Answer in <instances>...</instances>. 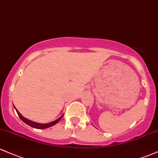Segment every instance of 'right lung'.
I'll list each match as a JSON object with an SVG mask.
<instances>
[{"label":"right lung","instance_id":"add662e5","mask_svg":"<svg viewBox=\"0 0 158 158\" xmlns=\"http://www.w3.org/2000/svg\"><path fill=\"white\" fill-rule=\"evenodd\" d=\"M13 107H14V108H15V109H16V112H17L19 117V118H20V119L23 120V121L24 122V123H26V124H28V126H30V127H34V128H36V129H47V128H48V127H50L53 126V125H55L56 123H58L59 120L62 119V116H63V114H62V116L60 117V118H59L58 119L54 120V121L50 122V123H36V122H34V121H32V120H30L27 119V118H24V117H23V115L21 114L19 112L18 110L16 108V107H15L14 106H13Z\"/></svg>","mask_w":158,"mask_h":158}]
</instances>
